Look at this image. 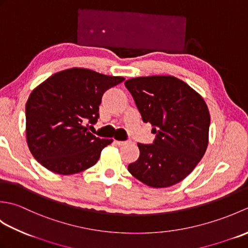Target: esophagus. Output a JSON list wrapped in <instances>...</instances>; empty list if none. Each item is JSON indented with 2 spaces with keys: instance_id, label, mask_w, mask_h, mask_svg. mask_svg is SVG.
Returning <instances> with one entry per match:
<instances>
[{
  "instance_id": "34e87169",
  "label": "esophagus",
  "mask_w": 248,
  "mask_h": 248,
  "mask_svg": "<svg viewBox=\"0 0 248 248\" xmlns=\"http://www.w3.org/2000/svg\"><path fill=\"white\" fill-rule=\"evenodd\" d=\"M114 143H115L116 145H118V146H124V145L127 144L128 141H125V140H115Z\"/></svg>"
}]
</instances>
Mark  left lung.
<instances>
[{"instance_id": "1", "label": "left lung", "mask_w": 248, "mask_h": 248, "mask_svg": "<svg viewBox=\"0 0 248 248\" xmlns=\"http://www.w3.org/2000/svg\"><path fill=\"white\" fill-rule=\"evenodd\" d=\"M144 123L152 125L154 143L138 144L140 157L128 170L151 187L182 181L202 160L209 143L210 113L204 100L186 83L171 76L130 78Z\"/></svg>"}]
</instances>
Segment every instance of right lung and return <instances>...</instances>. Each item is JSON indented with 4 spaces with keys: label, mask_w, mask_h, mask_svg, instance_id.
Instances as JSON below:
<instances>
[{
    "label": "right lung",
    "mask_w": 248,
    "mask_h": 248,
    "mask_svg": "<svg viewBox=\"0 0 248 248\" xmlns=\"http://www.w3.org/2000/svg\"><path fill=\"white\" fill-rule=\"evenodd\" d=\"M124 80L71 68L37 86L25 105L26 140L35 159L60 175H72L96 164L113 140L96 138L88 124L98 121L103 93Z\"/></svg>",
    "instance_id": "1"
}]
</instances>
